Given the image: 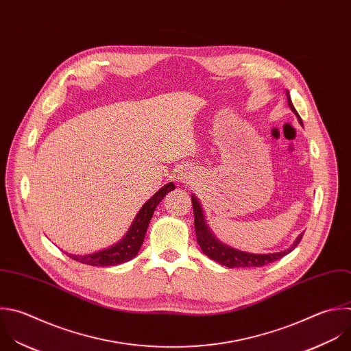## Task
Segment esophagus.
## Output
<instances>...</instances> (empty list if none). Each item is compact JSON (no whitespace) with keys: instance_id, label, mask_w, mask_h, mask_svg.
Wrapping results in <instances>:
<instances>
[{"instance_id":"obj_1","label":"esophagus","mask_w":351,"mask_h":351,"mask_svg":"<svg viewBox=\"0 0 351 351\" xmlns=\"http://www.w3.org/2000/svg\"><path fill=\"white\" fill-rule=\"evenodd\" d=\"M182 183H190L193 179H194V176H193V172L190 171V169H182L180 172H179V178H178Z\"/></svg>"}]
</instances>
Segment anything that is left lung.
Wrapping results in <instances>:
<instances>
[{"label":"left lung","instance_id":"left-lung-1","mask_svg":"<svg viewBox=\"0 0 351 351\" xmlns=\"http://www.w3.org/2000/svg\"><path fill=\"white\" fill-rule=\"evenodd\" d=\"M287 97H288V104L291 107V110L296 114L299 123L303 125L302 119L299 117L298 111L295 110L292 100L289 97V92H287ZM193 201V212H194V227H195V234H197V243L201 248V251L210 258L212 261L217 262L221 266H226L228 269H254V267H262L266 266L269 263H273L278 259H281L282 256L288 255L289 252H292L295 250V247H298V244L302 241L303 234H300L296 241L293 243V245L291 248H288L287 251L282 252H276V254H263V255H256V254H248V252H241L237 250H232L221 243H219V240H216V237L212 234L210 230L208 228L206 223H205V217L202 213V209L199 206L198 199L193 195L191 197Z\"/></svg>","mask_w":351,"mask_h":351}]
</instances>
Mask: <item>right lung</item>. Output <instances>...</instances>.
Segmentation results:
<instances>
[{"instance_id": "add662e5", "label": "right lung", "mask_w": 351, "mask_h": 351, "mask_svg": "<svg viewBox=\"0 0 351 351\" xmlns=\"http://www.w3.org/2000/svg\"><path fill=\"white\" fill-rule=\"evenodd\" d=\"M175 189L173 183H168L164 187H161L139 210L136 215L132 226L130 227L127 236L114 247H110L104 251H99L92 255H69L70 259H74L80 263L89 265V266H114L120 265L124 262L131 261L135 258L143 244L146 231L150 223V219L154 213V209L161 202V199Z\"/></svg>"}]
</instances>
